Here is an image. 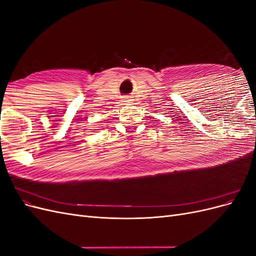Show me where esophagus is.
I'll return each instance as SVG.
<instances>
[{"label": "esophagus", "instance_id": "34e87169", "mask_svg": "<svg viewBox=\"0 0 256 256\" xmlns=\"http://www.w3.org/2000/svg\"><path fill=\"white\" fill-rule=\"evenodd\" d=\"M124 100H125V102H130V99H129L128 97H126V98H125V99H124Z\"/></svg>", "mask_w": 256, "mask_h": 256}]
</instances>
